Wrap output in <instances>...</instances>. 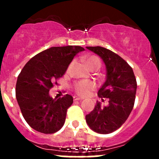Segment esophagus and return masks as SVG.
<instances>
[{
    "label": "esophagus",
    "mask_w": 159,
    "mask_h": 159,
    "mask_svg": "<svg viewBox=\"0 0 159 159\" xmlns=\"http://www.w3.org/2000/svg\"><path fill=\"white\" fill-rule=\"evenodd\" d=\"M74 98V101H79V100H82V98H80L78 97V96H74L73 97Z\"/></svg>",
    "instance_id": "34e87169"
}]
</instances>
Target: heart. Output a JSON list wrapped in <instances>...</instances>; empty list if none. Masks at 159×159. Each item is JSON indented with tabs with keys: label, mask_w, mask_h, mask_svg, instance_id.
Here are the masks:
<instances>
[{
	"label": "heart",
	"mask_w": 159,
	"mask_h": 159,
	"mask_svg": "<svg viewBox=\"0 0 159 159\" xmlns=\"http://www.w3.org/2000/svg\"><path fill=\"white\" fill-rule=\"evenodd\" d=\"M85 64L89 69H91V68L98 69L101 67L100 59L96 56H91V57H89V58L86 59ZM94 88H95L94 83L89 81H79V82L76 83L75 86L76 92L81 95H86L90 91L94 90Z\"/></svg>",
	"instance_id": "obj_1"
}]
</instances>
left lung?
Returning <instances> with one entry per match:
<instances>
[{"label": "left lung", "instance_id": "left-lung-1", "mask_svg": "<svg viewBox=\"0 0 159 159\" xmlns=\"http://www.w3.org/2000/svg\"><path fill=\"white\" fill-rule=\"evenodd\" d=\"M98 55L105 63L106 78L99 89V98H106L108 105L97 102L85 119L91 130L99 134H109L119 129L129 118L134 107L137 83L131 66L113 51L100 47H86Z\"/></svg>", "mask_w": 159, "mask_h": 159}]
</instances>
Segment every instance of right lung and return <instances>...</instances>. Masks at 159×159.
<instances>
[{"instance_id": "obj_1", "label": "right lung", "mask_w": 159, "mask_h": 159, "mask_svg": "<svg viewBox=\"0 0 159 159\" xmlns=\"http://www.w3.org/2000/svg\"><path fill=\"white\" fill-rule=\"evenodd\" d=\"M81 46L52 47L34 56L17 77L16 98L25 121L33 129L53 134L64 125L71 95L53 99L49 91L61 78Z\"/></svg>"}]
</instances>
